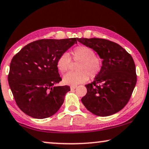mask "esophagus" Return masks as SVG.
Listing matches in <instances>:
<instances>
[{
	"label": "esophagus",
	"instance_id": "esophagus-1",
	"mask_svg": "<svg viewBox=\"0 0 149 149\" xmlns=\"http://www.w3.org/2000/svg\"><path fill=\"white\" fill-rule=\"evenodd\" d=\"M77 87V86H74V85H72V86H70V89L71 90H74V89H76Z\"/></svg>",
	"mask_w": 149,
	"mask_h": 149
}]
</instances>
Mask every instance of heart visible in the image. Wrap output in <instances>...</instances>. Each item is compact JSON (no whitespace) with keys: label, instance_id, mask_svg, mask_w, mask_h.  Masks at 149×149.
<instances>
[{"label":"heart","instance_id":"heart-1","mask_svg":"<svg viewBox=\"0 0 149 149\" xmlns=\"http://www.w3.org/2000/svg\"><path fill=\"white\" fill-rule=\"evenodd\" d=\"M71 58L79 63L75 72H70L64 75L63 82L66 85H76L85 83L89 77L93 79L100 74L102 68V62L96 56L95 52L87 46H80L71 52ZM58 69L61 73H65L71 66V58L68 53H63L56 62Z\"/></svg>","mask_w":149,"mask_h":149}]
</instances>
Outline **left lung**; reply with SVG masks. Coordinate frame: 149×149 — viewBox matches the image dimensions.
Returning a JSON list of instances; mask_svg holds the SVG:
<instances>
[{
    "instance_id": "8db88e82",
    "label": "left lung",
    "mask_w": 149,
    "mask_h": 149,
    "mask_svg": "<svg viewBox=\"0 0 149 149\" xmlns=\"http://www.w3.org/2000/svg\"><path fill=\"white\" fill-rule=\"evenodd\" d=\"M95 51L103 59L101 72L86 85L87 94L81 99L88 110L98 116H109L124 107L136 83L132 57L119 44L101 38H77Z\"/></svg>"
}]
</instances>
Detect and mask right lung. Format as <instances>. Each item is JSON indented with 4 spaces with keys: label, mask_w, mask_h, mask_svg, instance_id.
<instances>
[{
    "label": "right lung",
    "mask_w": 149,
    "mask_h": 149,
    "mask_svg": "<svg viewBox=\"0 0 149 149\" xmlns=\"http://www.w3.org/2000/svg\"><path fill=\"white\" fill-rule=\"evenodd\" d=\"M76 38L44 39L26 45L10 64L8 81L17 105L37 119L56 113L64 102L69 86H56L60 81L56 62L74 44Z\"/></svg>",
    "instance_id": "obj_1"
}]
</instances>
